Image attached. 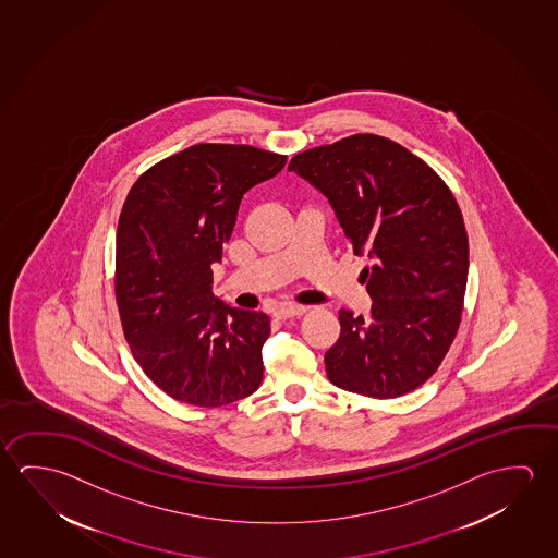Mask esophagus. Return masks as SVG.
<instances>
[{
	"label": "esophagus",
	"instance_id": "1",
	"mask_svg": "<svg viewBox=\"0 0 558 558\" xmlns=\"http://www.w3.org/2000/svg\"><path fill=\"white\" fill-rule=\"evenodd\" d=\"M306 312V306L301 304H281L279 308L275 310L277 318H294V316H302Z\"/></svg>",
	"mask_w": 558,
	"mask_h": 558
}]
</instances>
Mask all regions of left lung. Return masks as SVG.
<instances>
[{
	"instance_id": "8db88e82",
	"label": "left lung",
	"mask_w": 558,
	"mask_h": 558,
	"mask_svg": "<svg viewBox=\"0 0 558 558\" xmlns=\"http://www.w3.org/2000/svg\"><path fill=\"white\" fill-rule=\"evenodd\" d=\"M291 172L328 197L354 256L371 316L339 310L326 351L337 388L399 398L425 384L458 333L468 284V232L450 187L399 143L356 133L294 155Z\"/></svg>"
}]
</instances>
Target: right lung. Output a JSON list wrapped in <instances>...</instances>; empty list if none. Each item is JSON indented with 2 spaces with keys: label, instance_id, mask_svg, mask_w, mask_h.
<instances>
[{
  "label": "right lung",
  "instance_id": "right-lung-1",
  "mask_svg": "<svg viewBox=\"0 0 558 558\" xmlns=\"http://www.w3.org/2000/svg\"><path fill=\"white\" fill-rule=\"evenodd\" d=\"M287 157L252 145L199 143L160 160L125 197L116 234V301L135 361L170 398L221 408L264 378L269 316L213 294L250 187Z\"/></svg>",
  "mask_w": 558,
  "mask_h": 558
}]
</instances>
